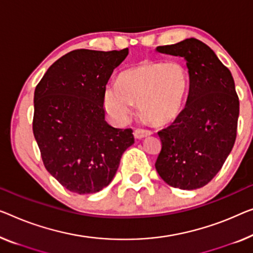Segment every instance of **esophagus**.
I'll use <instances>...</instances> for the list:
<instances>
[{"label":"esophagus","mask_w":253,"mask_h":253,"mask_svg":"<svg viewBox=\"0 0 253 253\" xmlns=\"http://www.w3.org/2000/svg\"><path fill=\"white\" fill-rule=\"evenodd\" d=\"M151 134H152V131L149 130V129H143V128H136V129L134 130V136H135V138H137V139H141V138H144L146 136H150Z\"/></svg>","instance_id":"34e87169"}]
</instances>
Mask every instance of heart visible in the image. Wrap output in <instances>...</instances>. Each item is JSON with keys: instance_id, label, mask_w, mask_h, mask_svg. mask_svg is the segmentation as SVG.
<instances>
[{"instance_id": "b5f03b06", "label": "heart", "mask_w": 253, "mask_h": 253, "mask_svg": "<svg viewBox=\"0 0 253 253\" xmlns=\"http://www.w3.org/2000/svg\"><path fill=\"white\" fill-rule=\"evenodd\" d=\"M187 86V70L180 62L143 61L125 71L119 85L105 86L104 107L115 120L124 122L131 114L133 103H138L145 119L165 125L179 115Z\"/></svg>"}]
</instances>
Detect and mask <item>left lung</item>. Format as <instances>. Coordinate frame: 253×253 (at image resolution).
<instances>
[{
  "label": "left lung",
  "mask_w": 253,
  "mask_h": 253,
  "mask_svg": "<svg viewBox=\"0 0 253 253\" xmlns=\"http://www.w3.org/2000/svg\"><path fill=\"white\" fill-rule=\"evenodd\" d=\"M183 56L190 76L185 108L158 131L163 148L156 169L168 185L195 190L208 184L234 146L240 101L231 71L208 45L197 39L158 46Z\"/></svg>",
  "instance_id": "8db88e82"
}]
</instances>
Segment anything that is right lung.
I'll use <instances>...</instances> for the list:
<instances>
[{
    "label": "right lung",
    "mask_w": 253,
    "mask_h": 253,
    "mask_svg": "<svg viewBox=\"0 0 253 253\" xmlns=\"http://www.w3.org/2000/svg\"><path fill=\"white\" fill-rule=\"evenodd\" d=\"M127 55L128 48L71 51L48 68L35 88L33 131L43 164L74 193L108 186L134 143L130 128L105 122L103 108L109 78Z\"/></svg>",
    "instance_id": "obj_1"
}]
</instances>
